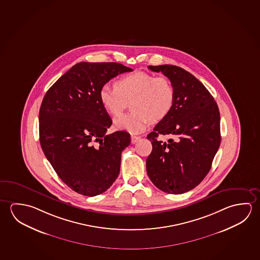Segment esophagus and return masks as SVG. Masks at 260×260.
<instances>
[{"label": "esophagus", "mask_w": 260, "mask_h": 260, "mask_svg": "<svg viewBox=\"0 0 260 260\" xmlns=\"http://www.w3.org/2000/svg\"><path fill=\"white\" fill-rule=\"evenodd\" d=\"M140 140H141V137L132 136V143H133V144L137 143Z\"/></svg>", "instance_id": "1"}]
</instances>
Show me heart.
<instances>
[{
  "instance_id": "heart-1",
  "label": "heart",
  "mask_w": 260,
  "mask_h": 260,
  "mask_svg": "<svg viewBox=\"0 0 260 260\" xmlns=\"http://www.w3.org/2000/svg\"><path fill=\"white\" fill-rule=\"evenodd\" d=\"M99 98L104 110L113 116L119 115L131 102L132 112L116 118L114 125L135 134L145 131L150 121H160L170 114L175 89L168 77L137 72L119 79L114 88L103 86Z\"/></svg>"
}]
</instances>
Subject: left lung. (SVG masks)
<instances>
[{
	"mask_svg": "<svg viewBox=\"0 0 260 260\" xmlns=\"http://www.w3.org/2000/svg\"><path fill=\"white\" fill-rule=\"evenodd\" d=\"M148 68L170 79L175 102L170 114L147 136L152 144L147 173L158 189L182 194L197 187L210 171L221 141L218 107L206 87L184 69L168 64ZM159 135L176 140L162 142Z\"/></svg>",
	"mask_w": 260,
	"mask_h": 260,
	"instance_id": "1",
	"label": "left lung"
}]
</instances>
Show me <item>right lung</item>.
<instances>
[{"label": "right lung", "instance_id": "add662e5", "mask_svg": "<svg viewBox=\"0 0 260 260\" xmlns=\"http://www.w3.org/2000/svg\"><path fill=\"white\" fill-rule=\"evenodd\" d=\"M133 70L117 62H80L60 77L39 112L40 143L69 187L84 196L106 191L118 178L121 152L131 135H107L112 124L99 93L112 78Z\"/></svg>", "mask_w": 260, "mask_h": 260}]
</instances>
